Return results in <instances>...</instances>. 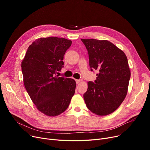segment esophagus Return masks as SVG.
<instances>
[{
  "label": "esophagus",
  "instance_id": "esophagus-1",
  "mask_svg": "<svg viewBox=\"0 0 150 150\" xmlns=\"http://www.w3.org/2000/svg\"><path fill=\"white\" fill-rule=\"evenodd\" d=\"M75 81H76V84H79V83H80L81 81V80H75Z\"/></svg>",
  "mask_w": 150,
  "mask_h": 150
}]
</instances>
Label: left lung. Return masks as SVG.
Here are the masks:
<instances>
[{
  "label": "left lung",
  "instance_id": "8db88e82",
  "mask_svg": "<svg viewBox=\"0 0 150 150\" xmlns=\"http://www.w3.org/2000/svg\"><path fill=\"white\" fill-rule=\"evenodd\" d=\"M81 40L88 50L91 71L98 70L95 83H88L85 103L98 115H107L120 106L128 92L131 72L125 53L107 40Z\"/></svg>",
  "mask_w": 150,
  "mask_h": 150
}]
</instances>
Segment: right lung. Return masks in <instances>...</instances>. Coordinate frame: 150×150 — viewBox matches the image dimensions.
<instances>
[{"label": "right lung", "mask_w": 150, "mask_h": 150, "mask_svg": "<svg viewBox=\"0 0 150 150\" xmlns=\"http://www.w3.org/2000/svg\"><path fill=\"white\" fill-rule=\"evenodd\" d=\"M71 44L65 38H40L28 47L22 61L25 88L36 108L47 116L64 112L75 93L74 79L55 76Z\"/></svg>", "instance_id": "right-lung-1"}]
</instances>
